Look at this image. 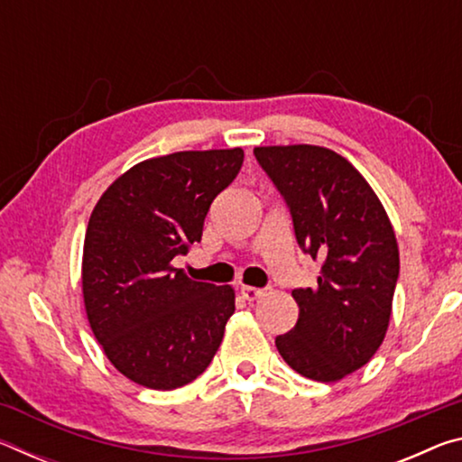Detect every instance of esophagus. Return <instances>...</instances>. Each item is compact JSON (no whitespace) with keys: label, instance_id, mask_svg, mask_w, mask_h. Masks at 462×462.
I'll return each mask as SVG.
<instances>
[{"label":"esophagus","instance_id":"esophagus-1","mask_svg":"<svg viewBox=\"0 0 462 462\" xmlns=\"http://www.w3.org/2000/svg\"><path fill=\"white\" fill-rule=\"evenodd\" d=\"M240 293H242V297H245L246 301H256V300H261V297L264 295V289L250 287V285H242V287H240Z\"/></svg>","mask_w":462,"mask_h":462}]
</instances>
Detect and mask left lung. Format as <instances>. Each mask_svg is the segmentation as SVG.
Returning <instances> with one entry per match:
<instances>
[{"label":"left lung","mask_w":462,"mask_h":462,"mask_svg":"<svg viewBox=\"0 0 462 462\" xmlns=\"http://www.w3.org/2000/svg\"><path fill=\"white\" fill-rule=\"evenodd\" d=\"M254 156L283 195L297 245L322 261L318 285L291 291L300 318L277 350L303 377L338 381L385 338L400 275L393 226L365 177L330 148L256 146Z\"/></svg>","instance_id":"left-lung-1"}]
</instances>
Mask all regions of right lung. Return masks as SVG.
Returning a JSON list of instances; mask_svg holds the SVG:
<instances>
[{
	"mask_svg": "<svg viewBox=\"0 0 462 462\" xmlns=\"http://www.w3.org/2000/svg\"><path fill=\"white\" fill-rule=\"evenodd\" d=\"M245 161L242 148L183 151L138 162L93 208L83 245V300L93 334L124 377L183 387L208 369L234 314V289L191 281L173 259Z\"/></svg>",
	"mask_w": 462,
	"mask_h": 462,
	"instance_id": "right-lung-1",
	"label": "right lung"
}]
</instances>
